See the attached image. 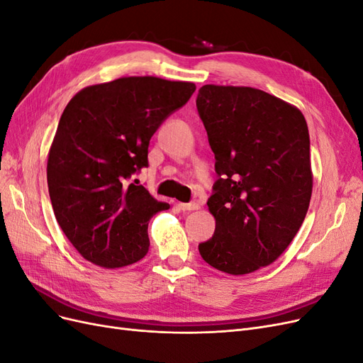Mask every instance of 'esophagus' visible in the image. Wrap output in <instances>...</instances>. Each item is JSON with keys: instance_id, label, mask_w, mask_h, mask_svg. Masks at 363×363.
Here are the masks:
<instances>
[{"instance_id": "esophagus-1", "label": "esophagus", "mask_w": 363, "mask_h": 363, "mask_svg": "<svg viewBox=\"0 0 363 363\" xmlns=\"http://www.w3.org/2000/svg\"><path fill=\"white\" fill-rule=\"evenodd\" d=\"M179 207L182 208V211H196V208L200 207V204L196 201H191V203H180Z\"/></svg>"}]
</instances>
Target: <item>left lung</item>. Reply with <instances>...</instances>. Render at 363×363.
Listing matches in <instances>:
<instances>
[{
  "mask_svg": "<svg viewBox=\"0 0 363 363\" xmlns=\"http://www.w3.org/2000/svg\"><path fill=\"white\" fill-rule=\"evenodd\" d=\"M196 111L215 155L207 200L215 233L199 245L233 276L276 260L292 242L312 195L311 139L298 108L255 87L206 84Z\"/></svg>",
  "mask_w": 363,
  "mask_h": 363,
  "instance_id": "left-lung-1",
  "label": "left lung"
}]
</instances>
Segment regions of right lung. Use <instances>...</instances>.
<instances>
[{
    "label": "right lung",
    "instance_id": "add662e5",
    "mask_svg": "<svg viewBox=\"0 0 363 363\" xmlns=\"http://www.w3.org/2000/svg\"><path fill=\"white\" fill-rule=\"evenodd\" d=\"M194 92L189 82L124 77L84 87L65 107L48 191L60 228L86 260L121 268L148 252L150 218L169 204L130 179L148 167L151 136Z\"/></svg>",
    "mask_w": 363,
    "mask_h": 363
}]
</instances>
